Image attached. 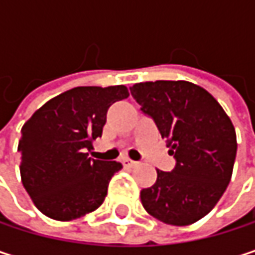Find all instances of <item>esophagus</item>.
<instances>
[{
	"instance_id": "34e87169",
	"label": "esophagus",
	"mask_w": 255,
	"mask_h": 255,
	"mask_svg": "<svg viewBox=\"0 0 255 255\" xmlns=\"http://www.w3.org/2000/svg\"><path fill=\"white\" fill-rule=\"evenodd\" d=\"M123 164L126 165V167H129V168H132V167H135L138 162H135V161H131V159H128V158H124L123 159Z\"/></svg>"
}]
</instances>
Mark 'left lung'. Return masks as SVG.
<instances>
[{
	"instance_id": "8db88e82",
	"label": "left lung",
	"mask_w": 255,
	"mask_h": 255,
	"mask_svg": "<svg viewBox=\"0 0 255 255\" xmlns=\"http://www.w3.org/2000/svg\"><path fill=\"white\" fill-rule=\"evenodd\" d=\"M129 91L176 159L170 173L156 170L155 184L140 192L141 204L167 225H192L229 184L238 147L233 124L208 91L187 81L140 82Z\"/></svg>"
}]
</instances>
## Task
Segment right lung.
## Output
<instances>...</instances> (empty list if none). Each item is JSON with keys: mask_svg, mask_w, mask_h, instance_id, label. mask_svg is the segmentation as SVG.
<instances>
[{"mask_svg": "<svg viewBox=\"0 0 255 255\" xmlns=\"http://www.w3.org/2000/svg\"><path fill=\"white\" fill-rule=\"evenodd\" d=\"M128 97L126 85L77 87L39 108L22 128V183L36 208L50 219L68 222L99 208L117 161L88 156L102 137L108 109Z\"/></svg>", "mask_w": 255, "mask_h": 255, "instance_id": "obj_1", "label": "right lung"}]
</instances>
